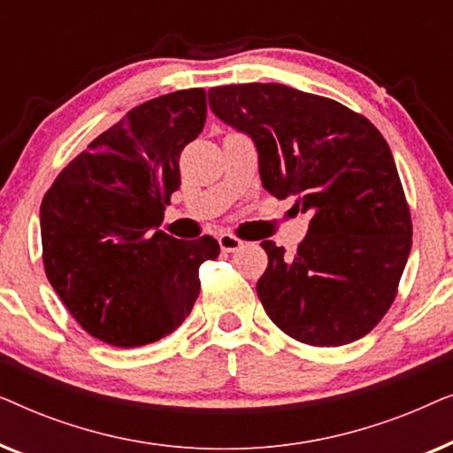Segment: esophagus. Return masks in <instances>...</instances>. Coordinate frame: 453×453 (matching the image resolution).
Returning a JSON list of instances; mask_svg holds the SVG:
<instances>
[{
  "instance_id": "34e87169",
  "label": "esophagus",
  "mask_w": 453,
  "mask_h": 453,
  "mask_svg": "<svg viewBox=\"0 0 453 453\" xmlns=\"http://www.w3.org/2000/svg\"><path fill=\"white\" fill-rule=\"evenodd\" d=\"M219 245H220L222 251L233 253V251H237V250H241V247H243V241H241L239 237H234V234H231V233H222L219 237Z\"/></svg>"
}]
</instances>
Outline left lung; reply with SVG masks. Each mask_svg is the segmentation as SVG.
I'll list each match as a JSON object with an SVG mask.
<instances>
[{
  "mask_svg": "<svg viewBox=\"0 0 453 453\" xmlns=\"http://www.w3.org/2000/svg\"><path fill=\"white\" fill-rule=\"evenodd\" d=\"M210 109L250 134L264 189L311 216L295 256L264 241L257 296L290 338L342 346L380 324L398 295L412 219L392 150L373 123L284 84L208 90Z\"/></svg>",
  "mask_w": 453,
  "mask_h": 453,
  "instance_id": "left-lung-1",
  "label": "left lung"
}]
</instances>
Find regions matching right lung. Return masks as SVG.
I'll return each instance as SVG.
<instances>
[{
  "label": "right lung",
  "mask_w": 453,
  "mask_h": 453,
  "mask_svg": "<svg viewBox=\"0 0 453 453\" xmlns=\"http://www.w3.org/2000/svg\"><path fill=\"white\" fill-rule=\"evenodd\" d=\"M206 121V90L152 98L90 142L42 197L45 274L67 311L111 346L169 336L200 295V265L216 259L210 234L157 231L181 185L179 157Z\"/></svg>",
  "instance_id": "obj_1"
}]
</instances>
